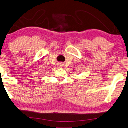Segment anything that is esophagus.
I'll return each mask as SVG.
<instances>
[{
    "instance_id": "obj_1",
    "label": "esophagus",
    "mask_w": 128,
    "mask_h": 128,
    "mask_svg": "<svg viewBox=\"0 0 128 128\" xmlns=\"http://www.w3.org/2000/svg\"><path fill=\"white\" fill-rule=\"evenodd\" d=\"M62 64L61 63V64H60V67H62Z\"/></svg>"
}]
</instances>
